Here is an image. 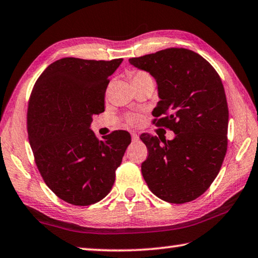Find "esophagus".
Wrapping results in <instances>:
<instances>
[{
    "instance_id": "34e87169",
    "label": "esophagus",
    "mask_w": 258,
    "mask_h": 258,
    "mask_svg": "<svg viewBox=\"0 0 258 258\" xmlns=\"http://www.w3.org/2000/svg\"><path fill=\"white\" fill-rule=\"evenodd\" d=\"M131 135H132V141H138V140H139V134H137L135 132H132V134H131Z\"/></svg>"
}]
</instances>
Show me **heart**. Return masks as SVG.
I'll return each mask as SVG.
<instances>
[{
  "label": "heart",
  "instance_id": "heart-1",
  "mask_svg": "<svg viewBox=\"0 0 258 258\" xmlns=\"http://www.w3.org/2000/svg\"><path fill=\"white\" fill-rule=\"evenodd\" d=\"M131 80H132L133 84H134V83L141 82V81H152V82H154L150 74L147 73V72H143V71H137V72L131 73ZM127 120L130 121L131 124H137V123H139L140 117L137 116V115H132V116L128 117Z\"/></svg>",
  "mask_w": 258,
  "mask_h": 258
}]
</instances>
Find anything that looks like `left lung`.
Returning <instances> with one entry per match:
<instances>
[{
  "label": "left lung",
  "mask_w": 258,
  "mask_h": 258,
  "mask_svg": "<svg viewBox=\"0 0 258 258\" xmlns=\"http://www.w3.org/2000/svg\"><path fill=\"white\" fill-rule=\"evenodd\" d=\"M128 61L158 85L154 124L175 133L173 140L140 137L149 151L143 178L161 200L192 202L215 180L228 149L229 109L221 78L206 59L183 47Z\"/></svg>",
  "instance_id": "obj_1"
}]
</instances>
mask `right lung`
I'll list each match as a JSON object with an SVG mask.
<instances>
[{
    "label": "right lung",
    "instance_id": "right-lung-1",
    "mask_svg": "<svg viewBox=\"0 0 258 258\" xmlns=\"http://www.w3.org/2000/svg\"><path fill=\"white\" fill-rule=\"evenodd\" d=\"M123 59L62 58L41 74L30 94L27 131L35 163L60 199L89 206L110 192L131 135L115 131L99 140L90 128L104 111L109 76Z\"/></svg>",
    "mask_w": 258,
    "mask_h": 258
}]
</instances>
